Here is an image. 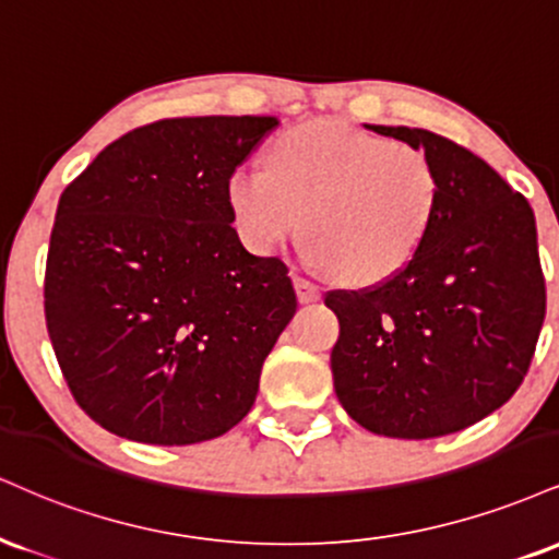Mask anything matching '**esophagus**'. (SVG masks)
Here are the masks:
<instances>
[{"label": "esophagus", "mask_w": 559, "mask_h": 559, "mask_svg": "<svg viewBox=\"0 0 559 559\" xmlns=\"http://www.w3.org/2000/svg\"><path fill=\"white\" fill-rule=\"evenodd\" d=\"M294 288H297V297L301 305H309V301L320 299V286L312 284V281L301 278V275H294Z\"/></svg>", "instance_id": "esophagus-1"}]
</instances>
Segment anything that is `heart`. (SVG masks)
<instances>
[{
  "instance_id": "obj_1",
  "label": "heart",
  "mask_w": 559,
  "mask_h": 559,
  "mask_svg": "<svg viewBox=\"0 0 559 559\" xmlns=\"http://www.w3.org/2000/svg\"><path fill=\"white\" fill-rule=\"evenodd\" d=\"M440 198V169L425 147L338 119L292 127L273 143L271 166L245 164L226 181L234 226L250 250L267 254L305 228L309 262L354 286L412 262Z\"/></svg>"
}]
</instances>
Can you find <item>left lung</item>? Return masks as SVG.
I'll return each mask as SVG.
<instances>
[{"mask_svg":"<svg viewBox=\"0 0 559 559\" xmlns=\"http://www.w3.org/2000/svg\"><path fill=\"white\" fill-rule=\"evenodd\" d=\"M425 147L442 198L406 267L359 292H328L341 406L369 432L429 440L510 401L531 367L547 292L528 200L487 160L429 130L367 124Z\"/></svg>","mask_w":559,"mask_h":559,"instance_id":"obj_1","label":"left lung"}]
</instances>
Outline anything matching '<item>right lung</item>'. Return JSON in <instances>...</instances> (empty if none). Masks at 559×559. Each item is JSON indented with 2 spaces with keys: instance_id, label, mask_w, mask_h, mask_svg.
Masks as SVG:
<instances>
[{
  "instance_id": "1",
  "label": "right lung",
  "mask_w": 559,
  "mask_h": 559,
  "mask_svg": "<svg viewBox=\"0 0 559 559\" xmlns=\"http://www.w3.org/2000/svg\"><path fill=\"white\" fill-rule=\"evenodd\" d=\"M275 117H179L106 145L67 185L44 312L78 406L147 445H192L245 419L297 312L288 267L247 252L231 171Z\"/></svg>"
}]
</instances>
